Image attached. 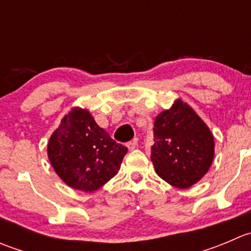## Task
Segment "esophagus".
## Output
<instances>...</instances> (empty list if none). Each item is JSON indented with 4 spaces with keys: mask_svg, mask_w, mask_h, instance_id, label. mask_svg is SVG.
Returning <instances> with one entry per match:
<instances>
[{
    "mask_svg": "<svg viewBox=\"0 0 251 251\" xmlns=\"http://www.w3.org/2000/svg\"><path fill=\"white\" fill-rule=\"evenodd\" d=\"M126 146H127L128 151H133V149H135L136 147H137V140L130 141L127 144H126Z\"/></svg>",
    "mask_w": 251,
    "mask_h": 251,
    "instance_id": "1",
    "label": "esophagus"
}]
</instances>
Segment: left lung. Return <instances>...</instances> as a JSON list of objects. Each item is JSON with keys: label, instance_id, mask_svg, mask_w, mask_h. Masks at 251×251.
Listing matches in <instances>:
<instances>
[{"label": "left lung", "instance_id": "obj_1", "mask_svg": "<svg viewBox=\"0 0 251 251\" xmlns=\"http://www.w3.org/2000/svg\"><path fill=\"white\" fill-rule=\"evenodd\" d=\"M151 159L155 173L171 186L189 188L209 171L214 136L187 103L177 100L154 123Z\"/></svg>", "mask_w": 251, "mask_h": 251}]
</instances>
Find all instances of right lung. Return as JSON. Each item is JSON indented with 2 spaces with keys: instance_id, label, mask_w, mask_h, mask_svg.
I'll use <instances>...</instances> for the list:
<instances>
[{
  "instance_id": "1",
  "label": "right lung",
  "mask_w": 251,
  "mask_h": 251,
  "mask_svg": "<svg viewBox=\"0 0 251 251\" xmlns=\"http://www.w3.org/2000/svg\"><path fill=\"white\" fill-rule=\"evenodd\" d=\"M47 153L68 186L93 192L118 174L127 148L100 127L90 111L73 108L50 136Z\"/></svg>"
}]
</instances>
